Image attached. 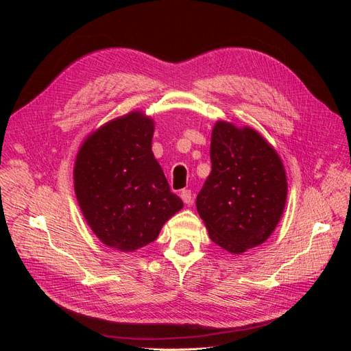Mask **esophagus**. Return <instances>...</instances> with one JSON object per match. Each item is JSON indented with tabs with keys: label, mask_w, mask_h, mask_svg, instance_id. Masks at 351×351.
<instances>
[{
	"label": "esophagus",
	"mask_w": 351,
	"mask_h": 351,
	"mask_svg": "<svg viewBox=\"0 0 351 351\" xmlns=\"http://www.w3.org/2000/svg\"><path fill=\"white\" fill-rule=\"evenodd\" d=\"M180 196H182L183 202H184V204H187V205H190V204H192V202H193V195H192V192H190V190H187V189L182 190V193H180Z\"/></svg>",
	"instance_id": "1"
}]
</instances>
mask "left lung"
Instances as JSON below:
<instances>
[{
    "instance_id": "left-lung-1",
    "label": "left lung",
    "mask_w": 351,
    "mask_h": 351,
    "mask_svg": "<svg viewBox=\"0 0 351 351\" xmlns=\"http://www.w3.org/2000/svg\"><path fill=\"white\" fill-rule=\"evenodd\" d=\"M210 174L196 197L209 237L230 253H243L267 240L287 199L280 156L250 127L218 121L210 139Z\"/></svg>"
}]
</instances>
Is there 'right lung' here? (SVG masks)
<instances>
[{"instance_id":"1","label":"right lung","mask_w":351,"mask_h":351,"mask_svg":"<svg viewBox=\"0 0 351 351\" xmlns=\"http://www.w3.org/2000/svg\"><path fill=\"white\" fill-rule=\"evenodd\" d=\"M152 136L154 121L130 112L92 133L74 165V190L89 227L121 252L156 240L183 208L152 154Z\"/></svg>"}]
</instances>
